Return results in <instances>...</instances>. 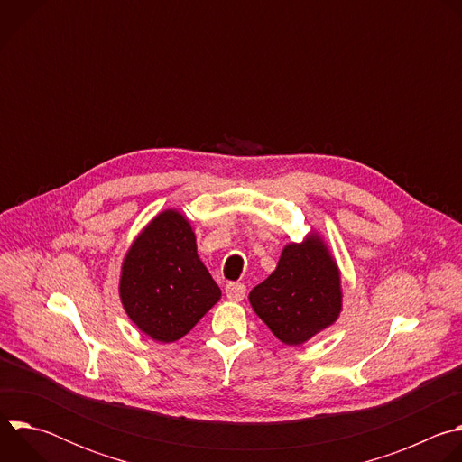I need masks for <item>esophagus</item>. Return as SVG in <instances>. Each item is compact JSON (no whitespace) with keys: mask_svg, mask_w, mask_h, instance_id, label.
I'll return each mask as SVG.
<instances>
[{"mask_svg":"<svg viewBox=\"0 0 462 462\" xmlns=\"http://www.w3.org/2000/svg\"><path fill=\"white\" fill-rule=\"evenodd\" d=\"M225 292H226V298L230 301H241L246 294V287L243 283H228Z\"/></svg>","mask_w":462,"mask_h":462,"instance_id":"1","label":"esophagus"}]
</instances>
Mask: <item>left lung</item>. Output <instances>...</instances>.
Here are the masks:
<instances>
[{
  "label": "left lung",
  "mask_w": 462,
  "mask_h": 462,
  "mask_svg": "<svg viewBox=\"0 0 462 462\" xmlns=\"http://www.w3.org/2000/svg\"><path fill=\"white\" fill-rule=\"evenodd\" d=\"M342 298L340 269L318 232L285 245L276 271L248 294L254 312L287 346H301L331 327Z\"/></svg>",
  "instance_id": "left-lung-1"
}]
</instances>
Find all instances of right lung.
Instances as JSON below:
<instances>
[{
    "label": "right lung",
    "instance_id": "add662e5",
    "mask_svg": "<svg viewBox=\"0 0 462 462\" xmlns=\"http://www.w3.org/2000/svg\"><path fill=\"white\" fill-rule=\"evenodd\" d=\"M118 294L129 319L155 342L188 335L221 298L197 255L189 221L177 210L155 216L122 261Z\"/></svg>",
    "mask_w": 462,
    "mask_h": 462
}]
</instances>
